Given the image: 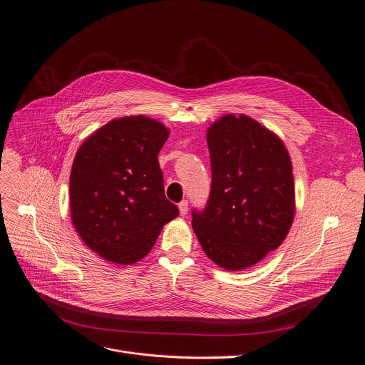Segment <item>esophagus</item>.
Wrapping results in <instances>:
<instances>
[{
    "label": "esophagus",
    "mask_w": 365,
    "mask_h": 365,
    "mask_svg": "<svg viewBox=\"0 0 365 365\" xmlns=\"http://www.w3.org/2000/svg\"><path fill=\"white\" fill-rule=\"evenodd\" d=\"M179 212H180V215H186L187 214V201L186 200H183L179 204Z\"/></svg>",
    "instance_id": "34e87169"
}]
</instances>
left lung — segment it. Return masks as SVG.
<instances>
[{
	"label": "left lung",
	"mask_w": 365,
	"mask_h": 365,
	"mask_svg": "<svg viewBox=\"0 0 365 365\" xmlns=\"http://www.w3.org/2000/svg\"><path fill=\"white\" fill-rule=\"evenodd\" d=\"M212 183L192 227L207 256L227 271L253 267L285 240L295 214L289 154L255 119L225 115L207 132Z\"/></svg>",
	"instance_id": "8db88e82"
}]
</instances>
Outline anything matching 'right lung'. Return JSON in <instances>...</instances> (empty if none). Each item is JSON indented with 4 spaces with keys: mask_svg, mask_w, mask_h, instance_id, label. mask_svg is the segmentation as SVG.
I'll return each instance as SVG.
<instances>
[{
    "mask_svg": "<svg viewBox=\"0 0 365 365\" xmlns=\"http://www.w3.org/2000/svg\"><path fill=\"white\" fill-rule=\"evenodd\" d=\"M161 122L113 119L78 148L70 176L71 220L81 240L105 260L132 264L179 215L164 195L158 153L169 138Z\"/></svg>",
    "mask_w": 365,
    "mask_h": 365,
    "instance_id": "1",
    "label": "right lung"
}]
</instances>
